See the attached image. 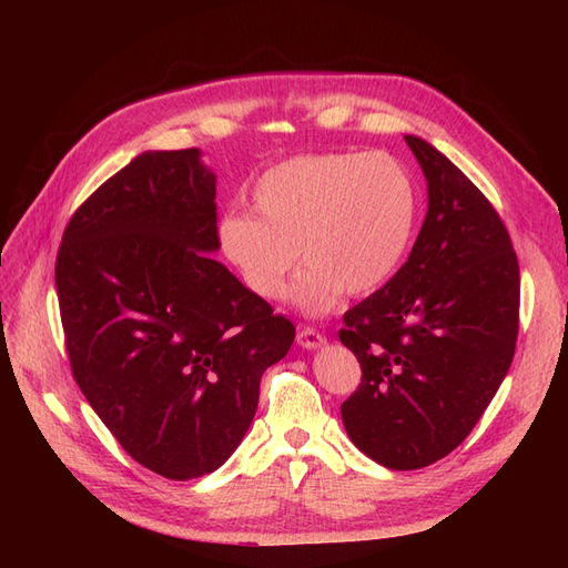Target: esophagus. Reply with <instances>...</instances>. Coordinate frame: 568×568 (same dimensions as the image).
Returning a JSON list of instances; mask_svg holds the SVG:
<instances>
[{
  "mask_svg": "<svg viewBox=\"0 0 568 568\" xmlns=\"http://www.w3.org/2000/svg\"><path fill=\"white\" fill-rule=\"evenodd\" d=\"M296 338H298V346H303L307 351L320 348V346H324V343H326L324 334H320L317 329H311V326H303Z\"/></svg>",
  "mask_w": 568,
  "mask_h": 568,
  "instance_id": "34e87169",
  "label": "esophagus"
}]
</instances>
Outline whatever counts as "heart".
<instances>
[{
	"mask_svg": "<svg viewBox=\"0 0 568 568\" xmlns=\"http://www.w3.org/2000/svg\"><path fill=\"white\" fill-rule=\"evenodd\" d=\"M253 211L220 227L222 248L255 296L280 301L298 255L294 301L307 315L386 286L417 230V186L388 153H303L253 184Z\"/></svg>",
	"mask_w": 568,
	"mask_h": 568,
	"instance_id": "obj_1",
	"label": "heart"
}]
</instances>
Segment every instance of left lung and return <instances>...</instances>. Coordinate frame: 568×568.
<instances>
[{"label":"left lung","instance_id":"8db88e82","mask_svg":"<svg viewBox=\"0 0 568 568\" xmlns=\"http://www.w3.org/2000/svg\"><path fill=\"white\" fill-rule=\"evenodd\" d=\"M428 211L407 263L343 315L363 379L341 405L351 440L395 471L422 469L471 434L511 365L519 261L493 203L419 136Z\"/></svg>","mask_w":568,"mask_h":568}]
</instances>
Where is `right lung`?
Returning a JSON list of instances; mask_svg holds the SVG:
<instances>
[{
    "label": "right lung",
    "instance_id": "add662e5",
    "mask_svg": "<svg viewBox=\"0 0 568 568\" xmlns=\"http://www.w3.org/2000/svg\"><path fill=\"white\" fill-rule=\"evenodd\" d=\"M199 149L146 151L68 220L57 294L71 369L134 462L215 471L253 422L263 372L296 336L209 253L215 175Z\"/></svg>",
    "mask_w": 568,
    "mask_h": 568
}]
</instances>
